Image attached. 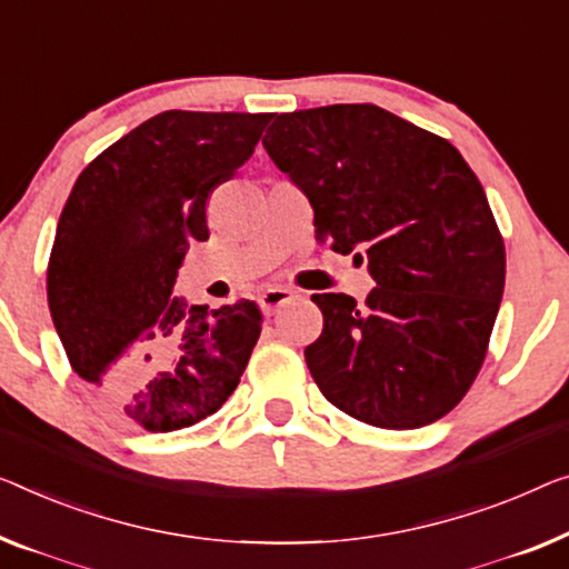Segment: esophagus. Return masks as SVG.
Here are the masks:
<instances>
[{
    "mask_svg": "<svg viewBox=\"0 0 569 569\" xmlns=\"http://www.w3.org/2000/svg\"><path fill=\"white\" fill-rule=\"evenodd\" d=\"M296 291H291V288L286 286H273V288H266V291L260 293V307L266 309V313H273L276 309H281L283 303L293 301Z\"/></svg>",
    "mask_w": 569,
    "mask_h": 569,
    "instance_id": "1",
    "label": "esophagus"
}]
</instances>
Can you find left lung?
Instances as JSON below:
<instances>
[{
	"label": "left lung",
	"mask_w": 569,
	"mask_h": 569,
	"mask_svg": "<svg viewBox=\"0 0 569 569\" xmlns=\"http://www.w3.org/2000/svg\"><path fill=\"white\" fill-rule=\"evenodd\" d=\"M268 156L307 193L319 242L368 256L366 303L313 293L319 391L380 429H419L470 391L503 299L506 248L452 142L376 104L276 114ZM362 260V256H358Z\"/></svg>",
	"instance_id": "8db88e82"
}]
</instances>
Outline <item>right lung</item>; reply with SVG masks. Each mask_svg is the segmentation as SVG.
I'll return each mask as SVG.
<instances>
[{
	"label": "right lung",
	"instance_id": "right-lung-1",
	"mask_svg": "<svg viewBox=\"0 0 569 569\" xmlns=\"http://www.w3.org/2000/svg\"><path fill=\"white\" fill-rule=\"evenodd\" d=\"M268 122L181 109L150 117L83 168L58 219L48 307L68 362L148 431L222 409L260 337L256 301L186 307L173 286L189 244L209 240L211 191L252 156Z\"/></svg>",
	"mask_w": 569,
	"mask_h": 569
}]
</instances>
